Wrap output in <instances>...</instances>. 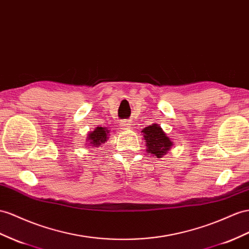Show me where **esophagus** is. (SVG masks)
I'll use <instances>...</instances> for the list:
<instances>
[{
  "mask_svg": "<svg viewBox=\"0 0 249 249\" xmlns=\"http://www.w3.org/2000/svg\"><path fill=\"white\" fill-rule=\"evenodd\" d=\"M130 125V122H128L127 120H124L122 123H121V127H124V128H126V127H129Z\"/></svg>",
  "mask_w": 249,
  "mask_h": 249,
  "instance_id": "esophagus-1",
  "label": "esophagus"
}]
</instances>
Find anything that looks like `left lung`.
I'll return each mask as SVG.
<instances>
[{
  "label": "left lung",
  "mask_w": 249,
  "mask_h": 249,
  "mask_svg": "<svg viewBox=\"0 0 249 249\" xmlns=\"http://www.w3.org/2000/svg\"><path fill=\"white\" fill-rule=\"evenodd\" d=\"M146 150L155 158H162L173 146V141L161 128L160 125L152 124L142 130Z\"/></svg>",
  "instance_id": "obj_1"
}]
</instances>
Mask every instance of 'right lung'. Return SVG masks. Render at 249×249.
<instances>
[{
  "label": "right lung",
  "mask_w": 249,
  "mask_h": 249,
  "mask_svg": "<svg viewBox=\"0 0 249 249\" xmlns=\"http://www.w3.org/2000/svg\"><path fill=\"white\" fill-rule=\"evenodd\" d=\"M108 137H109V130L106 127H97L93 131L88 133L87 140L92 147H98L107 141Z\"/></svg>",
  "instance_id": "obj_1"
}]
</instances>
